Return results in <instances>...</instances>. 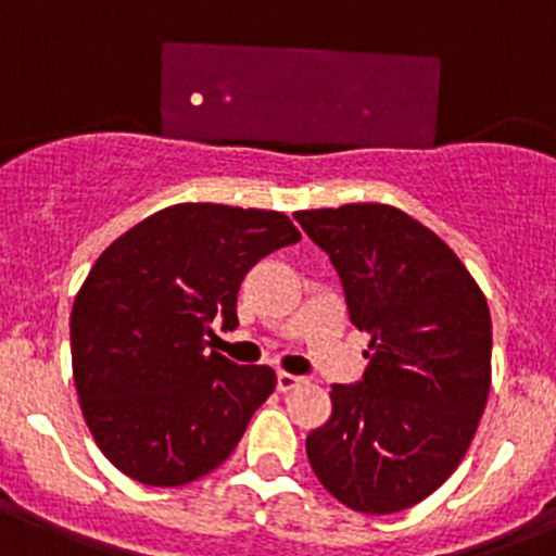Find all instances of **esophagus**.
<instances>
[{
  "instance_id": "obj_1",
  "label": "esophagus",
  "mask_w": 556,
  "mask_h": 556,
  "mask_svg": "<svg viewBox=\"0 0 556 556\" xmlns=\"http://www.w3.org/2000/svg\"><path fill=\"white\" fill-rule=\"evenodd\" d=\"M304 378L302 376H293V372H277V389L279 392H290V389L302 387Z\"/></svg>"
}]
</instances>
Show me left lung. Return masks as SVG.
<instances>
[{
	"label": "left lung",
	"instance_id": "obj_1",
	"mask_svg": "<svg viewBox=\"0 0 556 556\" xmlns=\"http://www.w3.org/2000/svg\"><path fill=\"white\" fill-rule=\"evenodd\" d=\"M334 263L351 324L370 334L359 383H334L307 435L315 477L367 516L406 510L464 460L491 389V313L433 230L381 202L295 211Z\"/></svg>",
	"mask_w": 556,
	"mask_h": 556
}]
</instances>
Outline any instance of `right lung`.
Here are the masks:
<instances>
[{
  "instance_id": "obj_1",
  "label": "right lung",
  "mask_w": 556,
  "mask_h": 556,
  "mask_svg": "<svg viewBox=\"0 0 556 556\" xmlns=\"http://www.w3.org/2000/svg\"><path fill=\"white\" fill-rule=\"evenodd\" d=\"M295 241L279 211L180 202L103 249L71 309V359L87 428L123 475L175 489L230 458L277 372L207 351L211 324L238 326L249 268Z\"/></svg>"
}]
</instances>
